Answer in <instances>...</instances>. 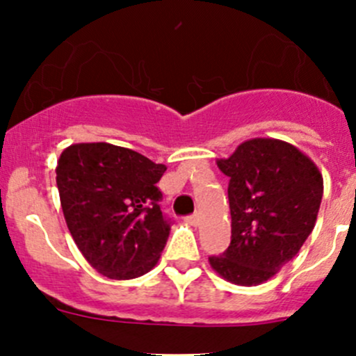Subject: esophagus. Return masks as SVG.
<instances>
[{"label":"esophagus","instance_id":"obj_1","mask_svg":"<svg viewBox=\"0 0 356 356\" xmlns=\"http://www.w3.org/2000/svg\"><path fill=\"white\" fill-rule=\"evenodd\" d=\"M188 222H189V224L195 225V227H196V225H200V224H201V215H200V213H193V215H189V217H188Z\"/></svg>","mask_w":356,"mask_h":356}]
</instances>
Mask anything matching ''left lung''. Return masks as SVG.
<instances>
[{
  "mask_svg": "<svg viewBox=\"0 0 356 356\" xmlns=\"http://www.w3.org/2000/svg\"><path fill=\"white\" fill-rule=\"evenodd\" d=\"M217 165L229 177L232 236L227 250L208 260L232 284H261L314 231L324 181L310 158L279 139H250Z\"/></svg>",
  "mask_w": 356,
  "mask_h": 356,
  "instance_id": "left-lung-1",
  "label": "left lung"
}]
</instances>
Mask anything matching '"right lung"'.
Returning <instances> with one entry per match:
<instances>
[{
    "label": "right lung",
    "mask_w": 356,
    "mask_h": 356,
    "mask_svg": "<svg viewBox=\"0 0 356 356\" xmlns=\"http://www.w3.org/2000/svg\"><path fill=\"white\" fill-rule=\"evenodd\" d=\"M167 167L108 143L72 145L56 167L67 227L92 268L134 279L156 265L170 234L156 188Z\"/></svg>",
    "instance_id": "obj_1"
}]
</instances>
